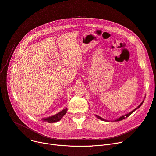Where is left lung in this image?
<instances>
[{
  "label": "left lung",
  "instance_id": "left-lung-1",
  "mask_svg": "<svg viewBox=\"0 0 156 156\" xmlns=\"http://www.w3.org/2000/svg\"><path fill=\"white\" fill-rule=\"evenodd\" d=\"M144 101L140 103V104L136 108H135L134 110H133L131 112H129V113H128V114H125V115H122V116H121L120 117H119V118H117V119H115V120H114V121H121V120H122V119H124L125 118H126V117H129L131 114H133V112H135V111L136 110V109H138V108H140V107H141V105H142V103H144ZM95 116L97 117V118H98L99 119H100V120H101V121H108V120H106V119H103V118H102V117H100V116H98V115H95Z\"/></svg>",
  "mask_w": 156,
  "mask_h": 156
}]
</instances>
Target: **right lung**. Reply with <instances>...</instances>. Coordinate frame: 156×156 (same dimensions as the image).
Masks as SVG:
<instances>
[{
  "instance_id": "1",
  "label": "right lung",
  "mask_w": 156,
  "mask_h": 156,
  "mask_svg": "<svg viewBox=\"0 0 156 156\" xmlns=\"http://www.w3.org/2000/svg\"><path fill=\"white\" fill-rule=\"evenodd\" d=\"M67 112V108H65L63 110H62V111H60V112H58V114L52 115L48 117H46V118H42V120L43 121H45L49 123H52V122H56L58 121H59L60 120L62 119V118L65 115V114Z\"/></svg>"
}]
</instances>
